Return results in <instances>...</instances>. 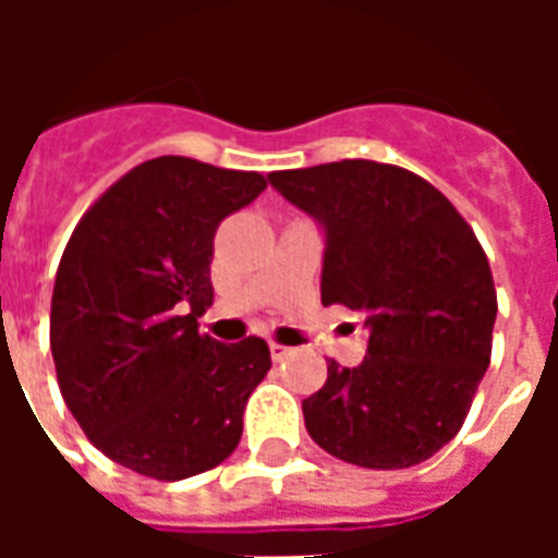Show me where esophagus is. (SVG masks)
Returning <instances> with one entry per match:
<instances>
[{
	"label": "esophagus",
	"instance_id": "esophagus-1",
	"mask_svg": "<svg viewBox=\"0 0 558 558\" xmlns=\"http://www.w3.org/2000/svg\"><path fill=\"white\" fill-rule=\"evenodd\" d=\"M268 352H271V362H283L292 355L290 347H283V343H268Z\"/></svg>",
	"mask_w": 558,
	"mask_h": 558
}]
</instances>
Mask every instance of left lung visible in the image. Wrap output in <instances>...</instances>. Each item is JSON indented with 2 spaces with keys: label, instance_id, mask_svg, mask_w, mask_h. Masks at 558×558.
I'll list each match as a JSON object with an SVG mask.
<instances>
[{
  "label": "left lung",
  "instance_id": "obj_1",
  "mask_svg": "<svg viewBox=\"0 0 558 558\" xmlns=\"http://www.w3.org/2000/svg\"><path fill=\"white\" fill-rule=\"evenodd\" d=\"M323 227V304H347L371 331L359 367L328 362L302 400L319 448L364 469H407L463 427L490 364L496 290L475 232L415 172L338 160L268 175Z\"/></svg>",
  "mask_w": 558,
  "mask_h": 558
}]
</instances>
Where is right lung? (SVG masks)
<instances>
[{"instance_id": "add662e5", "label": "right lung", "mask_w": 558, "mask_h": 558, "mask_svg": "<svg viewBox=\"0 0 558 558\" xmlns=\"http://www.w3.org/2000/svg\"><path fill=\"white\" fill-rule=\"evenodd\" d=\"M266 191L259 172L179 155L146 160L83 215L56 271L50 350L68 410L104 454L158 481L218 466L271 367L263 338L220 343L196 316L215 299L220 220Z\"/></svg>"}]
</instances>
